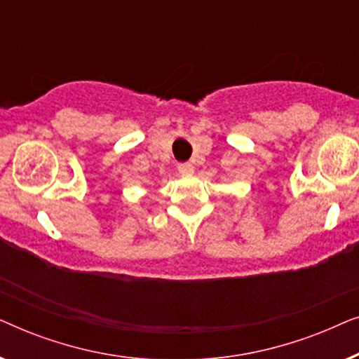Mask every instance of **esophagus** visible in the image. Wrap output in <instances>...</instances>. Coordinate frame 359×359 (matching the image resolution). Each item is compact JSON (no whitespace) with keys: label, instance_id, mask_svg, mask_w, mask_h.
<instances>
[{"label":"esophagus","instance_id":"obj_1","mask_svg":"<svg viewBox=\"0 0 359 359\" xmlns=\"http://www.w3.org/2000/svg\"><path fill=\"white\" fill-rule=\"evenodd\" d=\"M178 170H180V173H183V175H191L194 171V166L191 163H180Z\"/></svg>","mask_w":359,"mask_h":359}]
</instances>
